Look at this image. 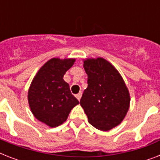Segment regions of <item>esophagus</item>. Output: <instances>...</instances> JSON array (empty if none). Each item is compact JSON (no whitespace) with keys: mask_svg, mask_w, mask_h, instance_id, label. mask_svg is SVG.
Listing matches in <instances>:
<instances>
[{"mask_svg":"<svg viewBox=\"0 0 160 160\" xmlns=\"http://www.w3.org/2000/svg\"><path fill=\"white\" fill-rule=\"evenodd\" d=\"M81 95H82V93L80 92V93H79V94H77V95H75V97L77 98L78 100H80V98H81Z\"/></svg>","mask_w":160,"mask_h":160,"instance_id":"1","label":"esophagus"}]
</instances>
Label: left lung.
Listing matches in <instances>:
<instances>
[{
    "label": "left lung",
    "instance_id": "left-lung-1",
    "mask_svg": "<svg viewBox=\"0 0 160 160\" xmlns=\"http://www.w3.org/2000/svg\"><path fill=\"white\" fill-rule=\"evenodd\" d=\"M84 68L88 87L80 105L90 124L102 131L109 130L121 123L129 110V90L118 70L105 59H86Z\"/></svg>",
    "mask_w": 160,
    "mask_h": 160
}]
</instances>
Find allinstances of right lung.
<instances>
[{
	"label": "right lung",
	"mask_w": 160,
	"mask_h": 160,
	"mask_svg": "<svg viewBox=\"0 0 160 160\" xmlns=\"http://www.w3.org/2000/svg\"><path fill=\"white\" fill-rule=\"evenodd\" d=\"M75 59L53 58L39 70L28 91V102L34 116L48 126H59L67 119L79 101L63 80Z\"/></svg>",
	"instance_id": "obj_1"
}]
</instances>
